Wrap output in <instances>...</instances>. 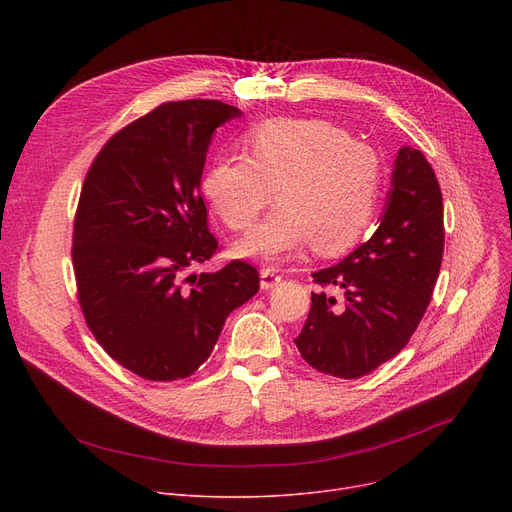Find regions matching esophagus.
I'll return each instance as SVG.
<instances>
[{
    "label": "esophagus",
    "mask_w": 512,
    "mask_h": 512,
    "mask_svg": "<svg viewBox=\"0 0 512 512\" xmlns=\"http://www.w3.org/2000/svg\"><path fill=\"white\" fill-rule=\"evenodd\" d=\"M280 280H282V276L278 274V270H274V267H263L261 270V288L263 290L274 288Z\"/></svg>",
    "instance_id": "obj_1"
}]
</instances>
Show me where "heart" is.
Segmentation results:
<instances>
[{
    "instance_id": "1",
    "label": "heart",
    "mask_w": 512,
    "mask_h": 512,
    "mask_svg": "<svg viewBox=\"0 0 512 512\" xmlns=\"http://www.w3.org/2000/svg\"><path fill=\"white\" fill-rule=\"evenodd\" d=\"M247 155L215 159L203 193L232 232L247 230L274 193L278 207L236 245L240 257L282 261L313 245L334 255L365 232L378 207L382 159L321 118H274L245 134Z\"/></svg>"
}]
</instances>
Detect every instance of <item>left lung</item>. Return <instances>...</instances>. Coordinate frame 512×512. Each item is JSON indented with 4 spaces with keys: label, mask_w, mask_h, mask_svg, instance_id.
<instances>
[{
    "label": "left lung",
    "mask_w": 512,
    "mask_h": 512,
    "mask_svg": "<svg viewBox=\"0 0 512 512\" xmlns=\"http://www.w3.org/2000/svg\"><path fill=\"white\" fill-rule=\"evenodd\" d=\"M444 255L434 168L402 147L380 228L344 261L313 274L311 309L294 340L317 371L357 380L396 357L423 319Z\"/></svg>",
    "instance_id": "left-lung-1"
}]
</instances>
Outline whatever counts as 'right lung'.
<instances>
[{
  "instance_id": "1",
  "label": "right lung",
  "mask_w": 512,
  "mask_h": 512,
  "mask_svg": "<svg viewBox=\"0 0 512 512\" xmlns=\"http://www.w3.org/2000/svg\"><path fill=\"white\" fill-rule=\"evenodd\" d=\"M240 116L218 99L157 105L118 130L85 176L72 265L87 326L116 363L149 382L193 375L226 317L259 290L242 259L188 276L220 251L201 176L213 130Z\"/></svg>"
}]
</instances>
